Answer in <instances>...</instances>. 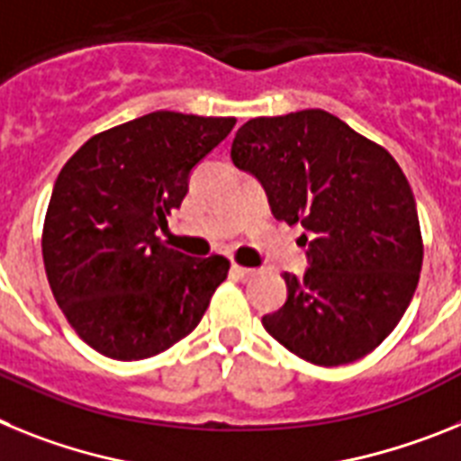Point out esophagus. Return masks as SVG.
<instances>
[{
    "instance_id": "esophagus-1",
    "label": "esophagus",
    "mask_w": 461,
    "mask_h": 461,
    "mask_svg": "<svg viewBox=\"0 0 461 461\" xmlns=\"http://www.w3.org/2000/svg\"><path fill=\"white\" fill-rule=\"evenodd\" d=\"M231 274L239 280H250L255 276V269H248V267H241V264H231Z\"/></svg>"
}]
</instances>
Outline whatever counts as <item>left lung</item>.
Wrapping results in <instances>:
<instances>
[{
  "label": "left lung",
  "instance_id": "obj_1",
  "mask_svg": "<svg viewBox=\"0 0 461 461\" xmlns=\"http://www.w3.org/2000/svg\"><path fill=\"white\" fill-rule=\"evenodd\" d=\"M231 159L262 183L274 218L303 227L308 269L283 274L264 330L306 362L339 366L385 341L418 287L422 236L406 176L385 148L320 109L253 118Z\"/></svg>",
  "mask_w": 461,
  "mask_h": 461
}]
</instances>
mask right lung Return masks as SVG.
I'll return each mask as SVG.
<instances>
[{"mask_svg":"<svg viewBox=\"0 0 461 461\" xmlns=\"http://www.w3.org/2000/svg\"><path fill=\"white\" fill-rule=\"evenodd\" d=\"M234 125L155 111L92 136L59 171L43 225L48 283L69 325L106 357L134 362L181 341L227 278L230 259L178 253L158 230Z\"/></svg>","mask_w":461,"mask_h":461,"instance_id":"obj_1","label":"right lung"}]
</instances>
